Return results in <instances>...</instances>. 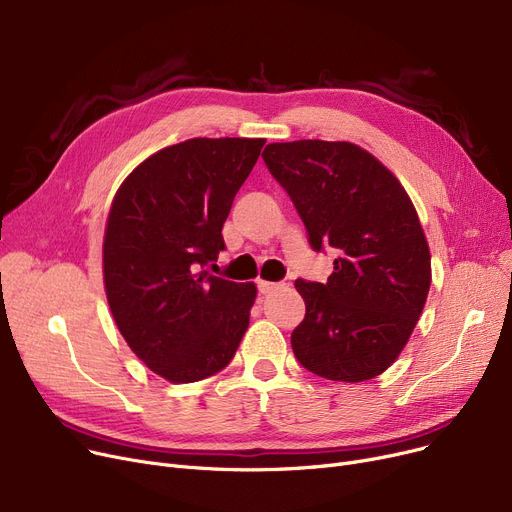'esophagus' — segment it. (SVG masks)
Here are the masks:
<instances>
[{
	"mask_svg": "<svg viewBox=\"0 0 512 512\" xmlns=\"http://www.w3.org/2000/svg\"><path fill=\"white\" fill-rule=\"evenodd\" d=\"M257 288H259V292H261V294H270V292H274V290L284 288V284H282V282H267V280H259V282H257Z\"/></svg>",
	"mask_w": 512,
	"mask_h": 512,
	"instance_id": "1",
	"label": "esophagus"
}]
</instances>
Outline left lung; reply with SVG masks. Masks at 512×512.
I'll list each match as a JSON object with an SVG mask.
<instances>
[{
	"label": "left lung",
	"mask_w": 512,
	"mask_h": 512,
	"mask_svg": "<svg viewBox=\"0 0 512 512\" xmlns=\"http://www.w3.org/2000/svg\"><path fill=\"white\" fill-rule=\"evenodd\" d=\"M261 157L297 207L311 249L338 253L326 284L294 282L307 307L290 336L294 357L326 380L375 378L409 342L432 284L407 191L346 141L272 143Z\"/></svg>",
	"instance_id": "obj_1"
}]
</instances>
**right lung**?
<instances>
[{
    "label": "right lung",
    "instance_id": "right-lung-1",
    "mask_svg": "<svg viewBox=\"0 0 512 512\" xmlns=\"http://www.w3.org/2000/svg\"><path fill=\"white\" fill-rule=\"evenodd\" d=\"M265 139H188L147 157L107 215L103 282L132 353L174 384L222 371L249 328L253 282L205 267L226 249L222 228Z\"/></svg>",
    "mask_w": 512,
    "mask_h": 512
}]
</instances>
